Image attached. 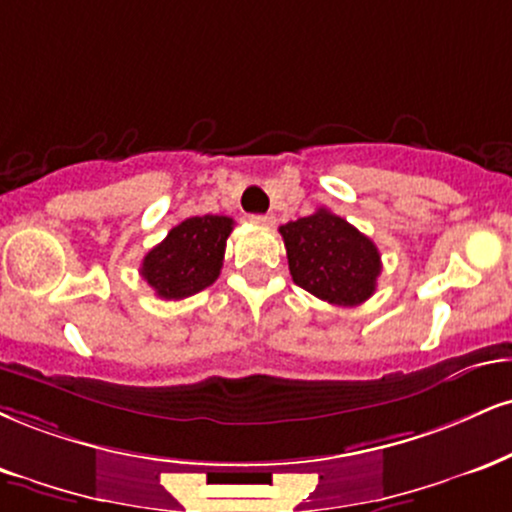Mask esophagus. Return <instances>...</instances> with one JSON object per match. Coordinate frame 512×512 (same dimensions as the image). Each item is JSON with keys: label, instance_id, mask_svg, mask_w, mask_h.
<instances>
[{"label": "esophagus", "instance_id": "1", "mask_svg": "<svg viewBox=\"0 0 512 512\" xmlns=\"http://www.w3.org/2000/svg\"><path fill=\"white\" fill-rule=\"evenodd\" d=\"M250 221L257 226H272L274 217L272 214H250Z\"/></svg>", "mask_w": 512, "mask_h": 512}]
</instances>
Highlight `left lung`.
<instances>
[{"mask_svg":"<svg viewBox=\"0 0 512 512\" xmlns=\"http://www.w3.org/2000/svg\"><path fill=\"white\" fill-rule=\"evenodd\" d=\"M288 269L307 293L331 305L355 307L377 291L381 255L377 245L329 209L283 224Z\"/></svg>","mask_w":512,"mask_h":512,"instance_id":"obj_1","label":"left lung"}]
</instances>
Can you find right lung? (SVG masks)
Masks as SVG:
<instances>
[{
    "label": "right lung",
    "mask_w": 512,
    "mask_h": 512,
    "mask_svg": "<svg viewBox=\"0 0 512 512\" xmlns=\"http://www.w3.org/2000/svg\"><path fill=\"white\" fill-rule=\"evenodd\" d=\"M231 231L233 219L219 214L181 221L147 252L140 274L164 300H183L205 291L221 272Z\"/></svg>",
    "instance_id": "obj_1"
}]
</instances>
